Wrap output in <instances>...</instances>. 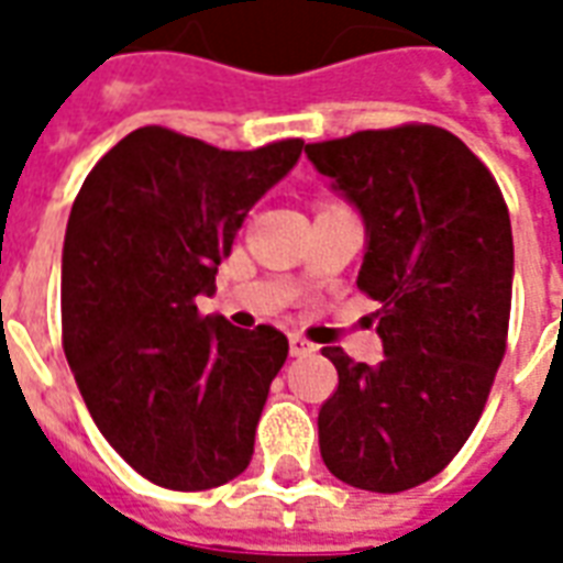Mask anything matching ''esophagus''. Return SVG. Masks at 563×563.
<instances>
[{
  "mask_svg": "<svg viewBox=\"0 0 563 563\" xmlns=\"http://www.w3.org/2000/svg\"><path fill=\"white\" fill-rule=\"evenodd\" d=\"M289 353L295 356V360H303V356H312V353H316V344L307 342V339H300V335H291Z\"/></svg>",
  "mask_w": 563,
  "mask_h": 563,
  "instance_id": "34e87169",
  "label": "esophagus"
}]
</instances>
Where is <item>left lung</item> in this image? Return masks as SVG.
<instances>
[{
    "label": "left lung",
    "instance_id": "1",
    "mask_svg": "<svg viewBox=\"0 0 563 563\" xmlns=\"http://www.w3.org/2000/svg\"><path fill=\"white\" fill-rule=\"evenodd\" d=\"M307 157L362 212L360 286L385 360L324 347L339 388L318 411L321 459L353 488L432 479L479 423L506 356L515 242L488 166L435 125L356 131Z\"/></svg>",
    "mask_w": 563,
    "mask_h": 563
}]
</instances>
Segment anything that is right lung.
<instances>
[{
	"mask_svg": "<svg viewBox=\"0 0 563 563\" xmlns=\"http://www.w3.org/2000/svg\"><path fill=\"white\" fill-rule=\"evenodd\" d=\"M303 140L221 152L169 128L119 140L75 198L60 265L64 353L108 444L154 485L236 479L272 379L280 330L198 312L247 210L298 163Z\"/></svg>",
	"mask_w": 563,
	"mask_h": 563,
	"instance_id": "obj_1",
	"label": "right lung"
}]
</instances>
